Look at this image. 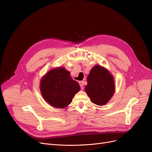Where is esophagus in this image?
<instances>
[{"mask_svg": "<svg viewBox=\"0 0 152 152\" xmlns=\"http://www.w3.org/2000/svg\"><path fill=\"white\" fill-rule=\"evenodd\" d=\"M79 85L80 86L81 89H84V82H83V81H79Z\"/></svg>", "mask_w": 152, "mask_h": 152, "instance_id": "obj_1", "label": "esophagus"}]
</instances>
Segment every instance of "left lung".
<instances>
[{
  "mask_svg": "<svg viewBox=\"0 0 152 152\" xmlns=\"http://www.w3.org/2000/svg\"><path fill=\"white\" fill-rule=\"evenodd\" d=\"M87 82L85 91L93 103L103 106L112 97L115 91L113 78L106 68L99 65L94 66Z\"/></svg>",
  "mask_w": 152,
  "mask_h": 152,
  "instance_id": "1",
  "label": "left lung"
}]
</instances>
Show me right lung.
Segmentation results:
<instances>
[{"instance_id":"add662e5","label":"right lung","mask_w":152,"mask_h":152,"mask_svg":"<svg viewBox=\"0 0 152 152\" xmlns=\"http://www.w3.org/2000/svg\"><path fill=\"white\" fill-rule=\"evenodd\" d=\"M80 88L79 84L72 79L70 72L64 68L50 70L40 82V91L44 99L53 107L59 108L70 104Z\"/></svg>"}]
</instances>
